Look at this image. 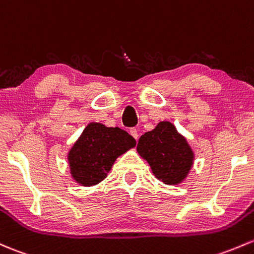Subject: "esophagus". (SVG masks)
<instances>
[{
    "label": "esophagus",
    "instance_id": "esophagus-1",
    "mask_svg": "<svg viewBox=\"0 0 254 254\" xmlns=\"http://www.w3.org/2000/svg\"><path fill=\"white\" fill-rule=\"evenodd\" d=\"M130 135H131L132 137L135 138V140H137V138H138L137 129H135V127H132V129H130Z\"/></svg>",
    "mask_w": 254,
    "mask_h": 254
}]
</instances>
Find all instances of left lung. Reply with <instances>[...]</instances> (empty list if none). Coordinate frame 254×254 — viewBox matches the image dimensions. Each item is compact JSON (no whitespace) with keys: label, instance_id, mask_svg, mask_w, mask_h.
<instances>
[{"label":"left lung","instance_id":"obj_1","mask_svg":"<svg viewBox=\"0 0 254 254\" xmlns=\"http://www.w3.org/2000/svg\"><path fill=\"white\" fill-rule=\"evenodd\" d=\"M136 149L154 176L167 185L183 183L193 164V151L170 122H159L153 130L145 132Z\"/></svg>","mask_w":254,"mask_h":254}]
</instances>
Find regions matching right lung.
Segmentation results:
<instances>
[{
  "label": "right lung",
  "mask_w": 254,
  "mask_h": 254,
  "mask_svg": "<svg viewBox=\"0 0 254 254\" xmlns=\"http://www.w3.org/2000/svg\"><path fill=\"white\" fill-rule=\"evenodd\" d=\"M135 145V138L120 127L90 123L68 153L71 178L81 186L101 183L116 159Z\"/></svg>",
  "instance_id": "right-lung-1"
}]
</instances>
